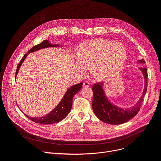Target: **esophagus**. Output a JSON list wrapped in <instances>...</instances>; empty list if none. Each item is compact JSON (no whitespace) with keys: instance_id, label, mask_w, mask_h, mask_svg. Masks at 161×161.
I'll list each match as a JSON object with an SVG mask.
<instances>
[{"instance_id":"obj_1","label":"esophagus","mask_w":161,"mask_h":161,"mask_svg":"<svg viewBox=\"0 0 161 161\" xmlns=\"http://www.w3.org/2000/svg\"><path fill=\"white\" fill-rule=\"evenodd\" d=\"M83 86L85 87H89V83L88 81H84L83 83Z\"/></svg>"}]
</instances>
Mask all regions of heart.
Wrapping results in <instances>:
<instances>
[{
	"instance_id": "obj_1",
	"label": "heart",
	"mask_w": 161,
	"mask_h": 161,
	"mask_svg": "<svg viewBox=\"0 0 161 161\" xmlns=\"http://www.w3.org/2000/svg\"><path fill=\"white\" fill-rule=\"evenodd\" d=\"M78 57L75 65L81 74L92 70L95 79L104 81L112 77L123 64L126 50L123 44L114 41L90 40L81 44Z\"/></svg>"
}]
</instances>
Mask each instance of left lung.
Returning a JSON list of instances; mask_svg holds the SVG:
<instances>
[{
    "label": "left lung",
    "mask_w": 161,
    "mask_h": 161,
    "mask_svg": "<svg viewBox=\"0 0 161 161\" xmlns=\"http://www.w3.org/2000/svg\"><path fill=\"white\" fill-rule=\"evenodd\" d=\"M138 63H146L143 58L137 61ZM145 79L144 89L139 100L130 108H123L115 105L109 100L104 91V83H97L92 87L93 100L92 108L96 116L102 121L110 125H120L129 121L136 115L140 109L147 87V70L146 68H140Z\"/></svg>",
    "instance_id": "obj_1"
}]
</instances>
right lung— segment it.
I'll list each match as a JSON object with an SVG mask.
<instances>
[{"label":"right lung","mask_w":161,"mask_h":161,"mask_svg":"<svg viewBox=\"0 0 161 161\" xmlns=\"http://www.w3.org/2000/svg\"><path fill=\"white\" fill-rule=\"evenodd\" d=\"M66 40L67 41V40ZM61 46H62V44H52L50 43L49 40H44L43 42H41L40 44L32 47L28 52V53L25 54L24 55V57L21 59V61L18 64V68H17V70H16L15 78L19 72V68L21 67L22 63L25 61V59L26 58L29 53L36 52L38 50L44 49V48L53 47H58ZM82 85H83V83H80L78 84H75V85H74L69 89H68L65 92V94L64 95L63 97L62 98L61 100L59 102V103L56 106L55 108H53L52 111L49 112L48 114H47L46 115H44V116H42V117H31L25 114V115L31 121L37 123L43 124V125H50V124H53V123H57L58 122L61 121L70 113L72 106L73 97L76 93H78V92L80 91Z\"/></svg>","instance_id":"right-lung-1"}]
</instances>
